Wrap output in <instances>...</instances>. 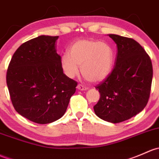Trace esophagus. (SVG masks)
<instances>
[{
	"instance_id": "obj_1",
	"label": "esophagus",
	"mask_w": 159,
	"mask_h": 159,
	"mask_svg": "<svg viewBox=\"0 0 159 159\" xmlns=\"http://www.w3.org/2000/svg\"><path fill=\"white\" fill-rule=\"evenodd\" d=\"M77 88H78L79 91H85V90H88V88L87 87L84 86V85L82 84H78V86H77Z\"/></svg>"
}]
</instances>
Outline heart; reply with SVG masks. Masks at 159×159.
I'll return each instance as SVG.
<instances>
[{
	"label": "heart",
	"instance_id": "heart-1",
	"mask_svg": "<svg viewBox=\"0 0 159 159\" xmlns=\"http://www.w3.org/2000/svg\"><path fill=\"white\" fill-rule=\"evenodd\" d=\"M114 61L113 49L109 44L91 39H80L73 43L69 52L62 56L61 67L65 75L74 78L81 73L87 81L98 82L111 72Z\"/></svg>",
	"mask_w": 159,
	"mask_h": 159
}]
</instances>
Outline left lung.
Segmentation results:
<instances>
[{
	"label": "left lung",
	"instance_id": "left-lung-1",
	"mask_svg": "<svg viewBox=\"0 0 159 159\" xmlns=\"http://www.w3.org/2000/svg\"><path fill=\"white\" fill-rule=\"evenodd\" d=\"M108 36L116 44L117 54L111 73L95 87L101 98L93 110L101 119L118 123L136 116L146 106L153 70L150 57L136 40Z\"/></svg>",
	"mask_w": 159,
	"mask_h": 159
}]
</instances>
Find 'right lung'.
Returning a JSON list of instances; mask_svg holds the SVG:
<instances>
[{
  "mask_svg": "<svg viewBox=\"0 0 159 159\" xmlns=\"http://www.w3.org/2000/svg\"><path fill=\"white\" fill-rule=\"evenodd\" d=\"M58 38L39 36L23 43L7 71L14 109L39 124L52 123L65 114L78 84L63 73L61 56L56 49Z\"/></svg>",
  "mask_w": 159,
  "mask_h": 159,
  "instance_id": "add662e5",
  "label": "right lung"
}]
</instances>
